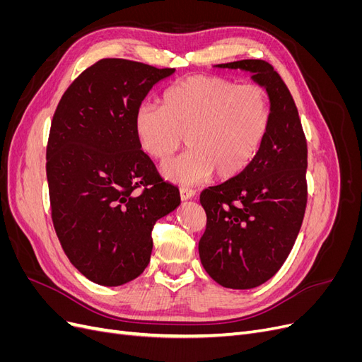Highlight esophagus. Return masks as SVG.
Returning a JSON list of instances; mask_svg holds the SVG:
<instances>
[{"label":"esophagus","mask_w":362,"mask_h":362,"mask_svg":"<svg viewBox=\"0 0 362 362\" xmlns=\"http://www.w3.org/2000/svg\"><path fill=\"white\" fill-rule=\"evenodd\" d=\"M180 194H181V199L182 201H189V199L194 198L196 192L193 189H190V187H181L180 189Z\"/></svg>","instance_id":"1"}]
</instances>
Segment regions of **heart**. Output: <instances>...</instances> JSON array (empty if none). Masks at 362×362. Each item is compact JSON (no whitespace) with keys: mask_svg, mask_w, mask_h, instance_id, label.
<instances>
[{"mask_svg":"<svg viewBox=\"0 0 362 362\" xmlns=\"http://www.w3.org/2000/svg\"><path fill=\"white\" fill-rule=\"evenodd\" d=\"M270 127V101L258 84L216 75H194L172 86L163 105L144 104L134 117L140 148L168 161L187 137L190 149L163 166L169 181L201 182L242 173L259 152Z\"/></svg>","mask_w":362,"mask_h":362,"instance_id":"obj_1","label":"heart"}]
</instances>
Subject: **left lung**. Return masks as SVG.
<instances>
[{
  "instance_id": "1",
  "label": "left lung",
  "mask_w": 362,
  "mask_h": 362,
  "mask_svg": "<svg viewBox=\"0 0 362 362\" xmlns=\"http://www.w3.org/2000/svg\"><path fill=\"white\" fill-rule=\"evenodd\" d=\"M216 68L250 72L270 101V127L254 161L237 177L201 193L206 213L199 240L202 266L222 287L249 290L281 269L300 231L306 139L293 96L272 64L240 60Z\"/></svg>"
}]
</instances>
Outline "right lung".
<instances>
[{"label":"right lung","mask_w":362,"mask_h":362,"mask_svg":"<svg viewBox=\"0 0 362 362\" xmlns=\"http://www.w3.org/2000/svg\"><path fill=\"white\" fill-rule=\"evenodd\" d=\"M175 69L103 59L76 78L54 113L47 146L51 216L72 264L117 287L148 266L152 228L181 202L140 149L134 117ZM144 192L136 195V188Z\"/></svg>","instance_id":"right-lung-1"}]
</instances>
